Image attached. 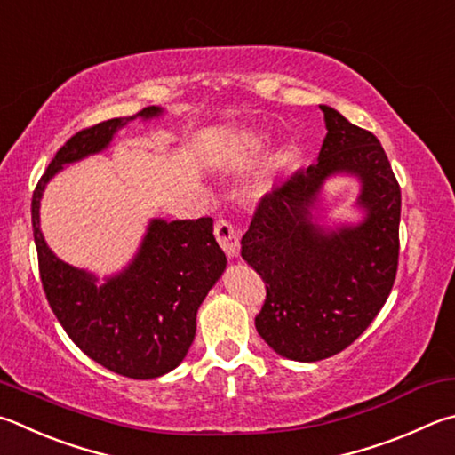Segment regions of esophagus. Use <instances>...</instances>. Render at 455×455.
Returning <instances> with one entry per match:
<instances>
[{
    "instance_id": "1",
    "label": "esophagus",
    "mask_w": 455,
    "mask_h": 455,
    "mask_svg": "<svg viewBox=\"0 0 455 455\" xmlns=\"http://www.w3.org/2000/svg\"><path fill=\"white\" fill-rule=\"evenodd\" d=\"M214 236H217L222 251H225L230 259H235V256H238V252H241V236H238V233L235 230L233 222L219 219L214 222Z\"/></svg>"
}]
</instances>
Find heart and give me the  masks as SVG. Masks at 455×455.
<instances>
[{"instance_id": "b5f03b06", "label": "heart", "mask_w": 455, "mask_h": 455, "mask_svg": "<svg viewBox=\"0 0 455 455\" xmlns=\"http://www.w3.org/2000/svg\"><path fill=\"white\" fill-rule=\"evenodd\" d=\"M246 143H249V147L252 148V151H260V148H262L264 145H267V139L259 135V137H251Z\"/></svg>"}]
</instances>
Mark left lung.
Segmentation results:
<instances>
[{"label":"left lung","instance_id":"obj_1","mask_svg":"<svg viewBox=\"0 0 455 455\" xmlns=\"http://www.w3.org/2000/svg\"><path fill=\"white\" fill-rule=\"evenodd\" d=\"M320 109L328 133L318 163L262 196L241 241L243 259L267 284L256 330L299 362L334 356L364 332L390 296L400 251L402 195L382 145L332 107ZM338 172L359 177L367 214L354 228L324 229L311 209Z\"/></svg>","mask_w":455,"mask_h":455}]
</instances>
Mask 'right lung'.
Returning <instances> with one entry per match:
<instances>
[{
    "instance_id": "add662e5",
    "label": "right lung",
    "mask_w": 455,
    "mask_h": 455,
    "mask_svg": "<svg viewBox=\"0 0 455 455\" xmlns=\"http://www.w3.org/2000/svg\"><path fill=\"white\" fill-rule=\"evenodd\" d=\"M161 107H145L79 131L65 143L33 191L31 225L39 276L49 307L65 332L97 364L115 374L151 379L175 370L195 340L196 310L227 268L212 235V219L148 222L135 259L119 275L99 278L49 249L39 227V203L49 179L63 164L109 147L113 135L137 117L153 119Z\"/></svg>"
}]
</instances>
